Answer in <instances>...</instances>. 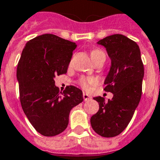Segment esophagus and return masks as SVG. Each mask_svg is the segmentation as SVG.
Masks as SVG:
<instances>
[{
    "instance_id": "obj_1",
    "label": "esophagus",
    "mask_w": 160,
    "mask_h": 160,
    "mask_svg": "<svg viewBox=\"0 0 160 160\" xmlns=\"http://www.w3.org/2000/svg\"><path fill=\"white\" fill-rule=\"evenodd\" d=\"M83 98L85 101H88V100H90L91 99V97H90L88 94H86V93H83Z\"/></svg>"
}]
</instances>
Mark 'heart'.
Listing matches in <instances>:
<instances>
[{"mask_svg":"<svg viewBox=\"0 0 160 160\" xmlns=\"http://www.w3.org/2000/svg\"><path fill=\"white\" fill-rule=\"evenodd\" d=\"M90 54H91V58H92V59L93 61H94L96 58H99V57L105 56L103 52L101 50H99V49H93V50L91 51ZM96 82H97V80H96L95 78H93V77L82 76L80 77V79L78 80V84H79L81 87L85 88V89H88L90 86H92V85H94Z\"/></svg>","mask_w":160,"mask_h":160,"instance_id":"heart-1","label":"heart"}]
</instances>
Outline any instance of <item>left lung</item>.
I'll return each mask as SVG.
<instances>
[{"mask_svg":"<svg viewBox=\"0 0 160 160\" xmlns=\"http://www.w3.org/2000/svg\"><path fill=\"white\" fill-rule=\"evenodd\" d=\"M98 43L106 47L112 61L104 91L112 92L113 97L108 102L102 97L94 98L99 110L91 118V125L101 137H113L127 127L138 106L144 67L138 45L125 35H109Z\"/></svg>","mask_w":160,"mask_h":160,"instance_id":"1","label":"left lung"}]
</instances>
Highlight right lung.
<instances>
[{
	"mask_svg": "<svg viewBox=\"0 0 160 160\" xmlns=\"http://www.w3.org/2000/svg\"><path fill=\"white\" fill-rule=\"evenodd\" d=\"M74 42L52 34L27 42L17 68L21 106L29 122L45 137L67 128L70 110L83 101L82 91L68 86L62 92L54 78L67 73Z\"/></svg>",
	"mask_w": 160,
	"mask_h": 160,
	"instance_id": "1",
	"label": "right lung"
}]
</instances>
